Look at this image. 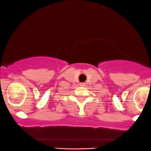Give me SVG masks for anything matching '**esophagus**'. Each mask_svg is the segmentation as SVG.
<instances>
[{
    "label": "esophagus",
    "mask_w": 151,
    "mask_h": 151,
    "mask_svg": "<svg viewBox=\"0 0 151 151\" xmlns=\"http://www.w3.org/2000/svg\"><path fill=\"white\" fill-rule=\"evenodd\" d=\"M80 86H86V83H80Z\"/></svg>",
    "instance_id": "1"
}]
</instances>
